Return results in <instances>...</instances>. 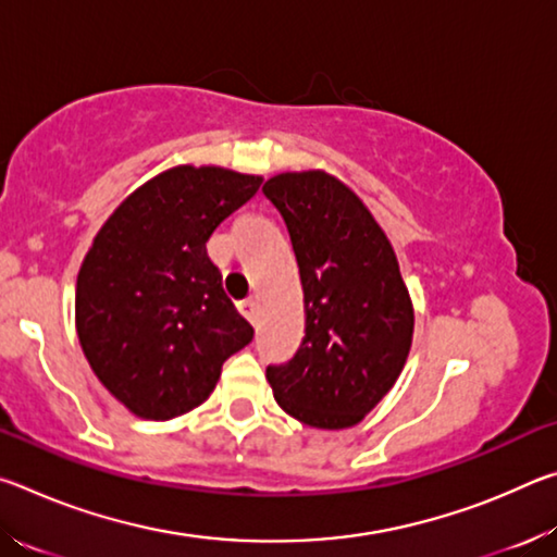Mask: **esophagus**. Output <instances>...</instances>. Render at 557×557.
<instances>
[{
	"instance_id": "esophagus-1",
	"label": "esophagus",
	"mask_w": 557,
	"mask_h": 557,
	"mask_svg": "<svg viewBox=\"0 0 557 557\" xmlns=\"http://www.w3.org/2000/svg\"><path fill=\"white\" fill-rule=\"evenodd\" d=\"M238 309H240V314L248 319V322H256V317H258V301L256 299H252V297L243 299L240 305H238Z\"/></svg>"
}]
</instances>
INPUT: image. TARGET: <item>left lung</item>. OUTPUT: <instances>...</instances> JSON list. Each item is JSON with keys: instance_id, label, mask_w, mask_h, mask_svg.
<instances>
[{"instance_id": "8db88e82", "label": "left lung", "mask_w": 557, "mask_h": 557, "mask_svg": "<svg viewBox=\"0 0 557 557\" xmlns=\"http://www.w3.org/2000/svg\"><path fill=\"white\" fill-rule=\"evenodd\" d=\"M262 194L287 223L305 292V338L268 366L282 410L319 430L354 428L408 361L414 312L398 258L342 178L309 169L272 176Z\"/></svg>"}]
</instances>
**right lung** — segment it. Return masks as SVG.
Wrapping results in <instances>:
<instances>
[{
    "label": "right lung",
    "instance_id": "add662e5",
    "mask_svg": "<svg viewBox=\"0 0 557 557\" xmlns=\"http://www.w3.org/2000/svg\"><path fill=\"white\" fill-rule=\"evenodd\" d=\"M262 176L178 164L102 223L75 282V332L92 373L143 420L201 405L252 326L223 292L206 243Z\"/></svg>",
    "mask_w": 557,
    "mask_h": 557
}]
</instances>
